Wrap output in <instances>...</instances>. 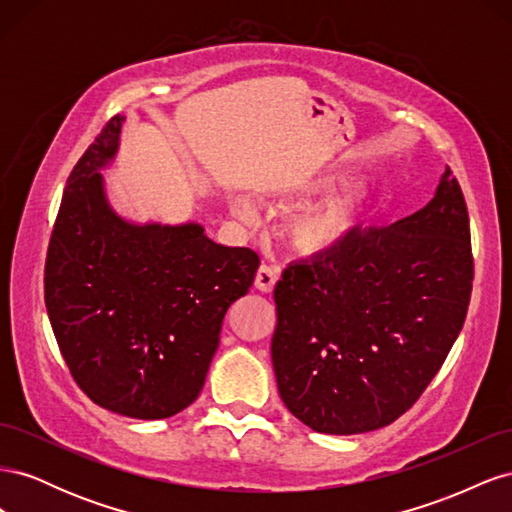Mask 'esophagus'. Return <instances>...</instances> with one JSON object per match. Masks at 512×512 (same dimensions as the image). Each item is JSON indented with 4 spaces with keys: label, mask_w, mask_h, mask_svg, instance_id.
Returning <instances> with one entry per match:
<instances>
[{
    "label": "esophagus",
    "mask_w": 512,
    "mask_h": 512,
    "mask_svg": "<svg viewBox=\"0 0 512 512\" xmlns=\"http://www.w3.org/2000/svg\"><path fill=\"white\" fill-rule=\"evenodd\" d=\"M277 280H280V269L273 265H260V269L256 271V277H254V286L260 292H271L275 288Z\"/></svg>",
    "instance_id": "34e87169"
}]
</instances>
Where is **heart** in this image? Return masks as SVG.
Wrapping results in <instances>:
<instances>
[{
  "mask_svg": "<svg viewBox=\"0 0 512 512\" xmlns=\"http://www.w3.org/2000/svg\"><path fill=\"white\" fill-rule=\"evenodd\" d=\"M339 181H342V177L337 175L309 177L294 185L292 192L301 198L320 196L337 188ZM369 209V194L359 185V188L324 198L322 203L294 213L286 224V239L292 245V250L301 256L320 258L335 254L367 222ZM232 211L245 222H252L256 218L254 205L245 196H235Z\"/></svg>",
  "mask_w": 512,
  "mask_h": 512,
  "instance_id": "heart-1",
  "label": "heart"
}]
</instances>
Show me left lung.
Here are the masks:
<instances>
[{"mask_svg":"<svg viewBox=\"0 0 512 512\" xmlns=\"http://www.w3.org/2000/svg\"><path fill=\"white\" fill-rule=\"evenodd\" d=\"M472 280L468 207L446 166L423 209L282 273L271 359L286 408L333 436L391 425L453 348Z\"/></svg>","mask_w":512,"mask_h":512,"instance_id":"8db88e82","label":"left lung"}]
</instances>
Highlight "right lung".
I'll return each instance as SVG.
<instances>
[{
  "mask_svg": "<svg viewBox=\"0 0 512 512\" xmlns=\"http://www.w3.org/2000/svg\"><path fill=\"white\" fill-rule=\"evenodd\" d=\"M123 115L76 162L44 267V303L61 356L94 404L168 418L203 391L228 307L260 258L198 222L136 224L111 207L100 170L119 149Z\"/></svg>",
  "mask_w": 512,
  "mask_h": 512,
  "instance_id": "1",
  "label": "right lung"
}]
</instances>
